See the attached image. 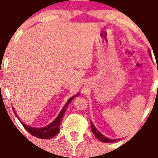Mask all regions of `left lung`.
Masks as SVG:
<instances>
[{
	"instance_id": "left-lung-1",
	"label": "left lung",
	"mask_w": 158,
	"mask_h": 158,
	"mask_svg": "<svg viewBox=\"0 0 158 158\" xmlns=\"http://www.w3.org/2000/svg\"><path fill=\"white\" fill-rule=\"evenodd\" d=\"M91 128H92V132L95 135V137L98 138L99 141L103 142V143H114V142H116L117 141V139H108V138L104 137V136H103V134L94 127V123H93L92 122H91Z\"/></svg>"
}]
</instances>
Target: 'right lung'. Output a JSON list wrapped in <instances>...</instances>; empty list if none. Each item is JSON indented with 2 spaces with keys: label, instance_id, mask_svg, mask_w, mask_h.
<instances>
[{
  "label": "right lung",
  "instance_id": "right-lung-1",
  "mask_svg": "<svg viewBox=\"0 0 158 158\" xmlns=\"http://www.w3.org/2000/svg\"><path fill=\"white\" fill-rule=\"evenodd\" d=\"M79 94H76L71 97L68 101L67 103H65V105L64 106V108H62V110L60 111V114L58 115L57 118L53 121L51 123H50L49 125H47L45 127H30L28 125L25 124L23 123L21 121V124L23 125V127H25L27 132H30L31 135L35 136L36 138H42V139H50V138H52L53 137H55V135H57L58 132L60 131V123H61V120L63 118V116L64 115V113H65L66 109L68 108L69 103H70L72 99L74 98V97H77ZM14 111V109H13ZM15 114V112L14 111ZM15 116L17 117V115L15 114Z\"/></svg>",
  "mask_w": 158,
  "mask_h": 158
}]
</instances>
